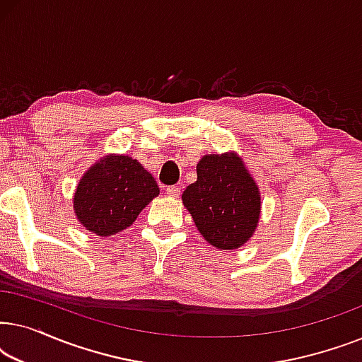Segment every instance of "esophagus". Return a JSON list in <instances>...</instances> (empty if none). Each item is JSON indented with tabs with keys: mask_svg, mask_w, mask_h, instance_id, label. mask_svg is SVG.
Wrapping results in <instances>:
<instances>
[{
	"mask_svg": "<svg viewBox=\"0 0 362 362\" xmlns=\"http://www.w3.org/2000/svg\"><path fill=\"white\" fill-rule=\"evenodd\" d=\"M165 191L170 197H180V194H181V187L180 186H168Z\"/></svg>",
	"mask_w": 362,
	"mask_h": 362,
	"instance_id": "34e87169",
	"label": "esophagus"
}]
</instances>
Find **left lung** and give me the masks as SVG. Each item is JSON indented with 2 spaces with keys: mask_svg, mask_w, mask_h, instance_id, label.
I'll return each instance as SVG.
<instances>
[{
  "mask_svg": "<svg viewBox=\"0 0 362 362\" xmlns=\"http://www.w3.org/2000/svg\"><path fill=\"white\" fill-rule=\"evenodd\" d=\"M196 171L197 181L182 192V202L197 230L217 249H239L259 222V187L235 153L207 155Z\"/></svg>",
  "mask_w": 362,
  "mask_h": 362,
  "instance_id": "8db88e82",
  "label": "left lung"
}]
</instances>
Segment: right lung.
<instances>
[{
  "mask_svg": "<svg viewBox=\"0 0 362 362\" xmlns=\"http://www.w3.org/2000/svg\"><path fill=\"white\" fill-rule=\"evenodd\" d=\"M158 194L155 177L136 160L108 156L83 175L74 196V209L87 230L112 235L132 226Z\"/></svg>",
  "mask_w": 362,
  "mask_h": 362,
  "instance_id": "add662e5",
  "label": "right lung"
}]
</instances>
